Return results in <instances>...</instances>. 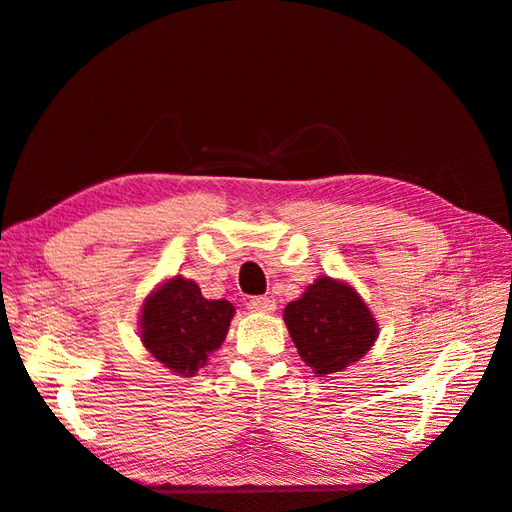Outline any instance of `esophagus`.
I'll return each mask as SVG.
<instances>
[{
	"label": "esophagus",
	"mask_w": 512,
	"mask_h": 512,
	"mask_svg": "<svg viewBox=\"0 0 512 512\" xmlns=\"http://www.w3.org/2000/svg\"><path fill=\"white\" fill-rule=\"evenodd\" d=\"M247 307L252 311H258V314H271V311L276 309V302L267 296H254L247 302Z\"/></svg>",
	"instance_id": "1"
}]
</instances>
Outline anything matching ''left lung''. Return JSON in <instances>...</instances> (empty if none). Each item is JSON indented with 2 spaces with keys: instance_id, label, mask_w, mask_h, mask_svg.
<instances>
[{
  "instance_id": "left-lung-1",
  "label": "left lung",
  "mask_w": 512,
  "mask_h": 512,
  "mask_svg": "<svg viewBox=\"0 0 512 512\" xmlns=\"http://www.w3.org/2000/svg\"><path fill=\"white\" fill-rule=\"evenodd\" d=\"M289 336L314 373H336L358 362L378 338V325L349 285L318 278L285 309Z\"/></svg>"
}]
</instances>
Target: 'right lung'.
<instances>
[{
    "mask_svg": "<svg viewBox=\"0 0 512 512\" xmlns=\"http://www.w3.org/2000/svg\"><path fill=\"white\" fill-rule=\"evenodd\" d=\"M232 316L227 300H207L194 280L176 276L143 302L141 340L174 373L194 375L223 344Z\"/></svg>",
    "mask_w": 512,
    "mask_h": 512,
    "instance_id": "add662e5",
    "label": "right lung"
}]
</instances>
